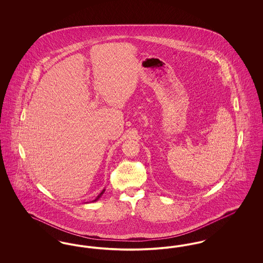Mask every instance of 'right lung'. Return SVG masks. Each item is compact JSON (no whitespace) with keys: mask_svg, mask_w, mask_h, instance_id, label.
Listing matches in <instances>:
<instances>
[{"mask_svg":"<svg viewBox=\"0 0 263 263\" xmlns=\"http://www.w3.org/2000/svg\"><path fill=\"white\" fill-rule=\"evenodd\" d=\"M104 191H105V189H103V190H102V191H101V192H100V194H99V195H98V196H97V198H96V199H95V200L91 201V202H96V201L99 200V199H100V197H101V195H102V194H103V193H104Z\"/></svg>","mask_w":263,"mask_h":263,"instance_id":"add662e5","label":"right lung"}]
</instances>
